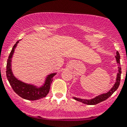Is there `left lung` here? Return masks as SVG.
Returning a JSON list of instances; mask_svg holds the SVG:
<instances>
[{"label":"left lung","mask_w":127,"mask_h":127,"mask_svg":"<svg viewBox=\"0 0 127 127\" xmlns=\"http://www.w3.org/2000/svg\"><path fill=\"white\" fill-rule=\"evenodd\" d=\"M115 59H116V63H118V72L117 73V76H116V82H115L114 85L113 86V87L110 89L107 93H104V94H101L100 95H98L96 96L94 98L90 99H83V98H77V97H73V98L75 100H77V101L82 102L84 104H88V105H95V104H98V103L102 102L104 100H107L109 97H110L112 94H113V93L118 88L119 84H120V80H121V68L120 67V55H119L118 52H116V55L115 56Z\"/></svg>","instance_id":"left-lung-1"}]
</instances>
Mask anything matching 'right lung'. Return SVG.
I'll use <instances>...</instances> for the list:
<instances>
[{
	"label": "right lung",
	"instance_id": "1",
	"mask_svg": "<svg viewBox=\"0 0 127 127\" xmlns=\"http://www.w3.org/2000/svg\"><path fill=\"white\" fill-rule=\"evenodd\" d=\"M19 40L13 46L9 56L6 64V77L9 82L14 91L21 98L29 100H36L45 97L48 94L50 89L51 84L52 82V78L56 75L57 73L49 74L46 77L44 84L40 87L27 84L17 79L13 74L12 70V58L15 49L18 45Z\"/></svg>",
	"mask_w": 127,
	"mask_h": 127
}]
</instances>
